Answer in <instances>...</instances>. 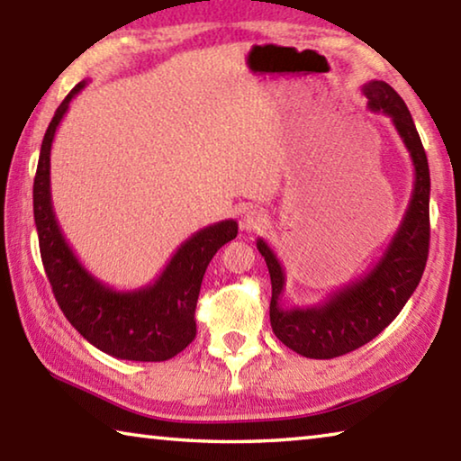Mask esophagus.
I'll use <instances>...</instances> for the list:
<instances>
[{"label": "esophagus", "instance_id": "1", "mask_svg": "<svg viewBox=\"0 0 461 461\" xmlns=\"http://www.w3.org/2000/svg\"><path fill=\"white\" fill-rule=\"evenodd\" d=\"M264 223H267V213H264L262 209H258V207L246 209L244 215H241V220H240V225H241V230H244V231L260 230Z\"/></svg>", "mask_w": 461, "mask_h": 461}]
</instances>
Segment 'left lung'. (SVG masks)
Instances as JSON below:
<instances>
[{"mask_svg": "<svg viewBox=\"0 0 461 461\" xmlns=\"http://www.w3.org/2000/svg\"><path fill=\"white\" fill-rule=\"evenodd\" d=\"M362 93L368 99L370 112H382L393 122L415 168L409 207L378 262L352 283L327 294L319 305L283 307L286 283L283 264L267 241L262 238L256 241L270 272L272 331L293 352L315 360H331L354 352L393 323L415 293L429 254L431 178L415 122L399 93L388 83L368 81Z\"/></svg>", "mask_w": 461, "mask_h": 461, "instance_id": "1", "label": "left lung"}]
</instances>
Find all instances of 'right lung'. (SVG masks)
Segmentation results:
<instances>
[{"label": "right lung", "mask_w": 461, "mask_h": 461, "mask_svg": "<svg viewBox=\"0 0 461 461\" xmlns=\"http://www.w3.org/2000/svg\"><path fill=\"white\" fill-rule=\"evenodd\" d=\"M87 81L75 85L46 130L34 178V221L54 299L71 325L101 352L131 362H165L197 333L203 275L217 249L238 236V221L223 220L194 231L176 248L154 283L115 291L83 267L60 231L50 194V148L59 123Z\"/></svg>", "instance_id": "1"}]
</instances>
